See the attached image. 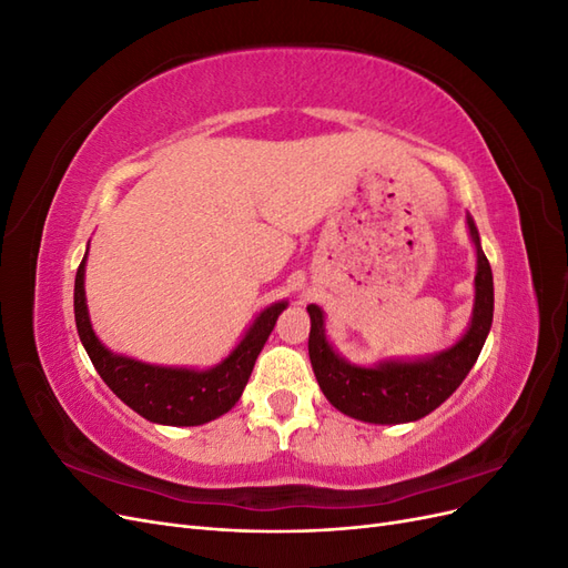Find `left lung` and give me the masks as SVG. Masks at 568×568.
Masks as SVG:
<instances>
[{
  "mask_svg": "<svg viewBox=\"0 0 568 568\" xmlns=\"http://www.w3.org/2000/svg\"><path fill=\"white\" fill-rule=\"evenodd\" d=\"M467 225L476 246V296L469 329L455 346L432 357L382 359L374 367L353 365L326 341L322 307L307 305L313 372L326 400L343 415L369 424L417 422L448 400L474 367L493 324V272L471 215H467Z\"/></svg>",
  "mask_w": 568,
  "mask_h": 568,
  "instance_id": "1",
  "label": "left lung"
}]
</instances>
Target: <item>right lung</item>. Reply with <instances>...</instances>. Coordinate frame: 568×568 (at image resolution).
<instances>
[{
	"mask_svg": "<svg viewBox=\"0 0 568 568\" xmlns=\"http://www.w3.org/2000/svg\"><path fill=\"white\" fill-rule=\"evenodd\" d=\"M84 263H88V253L75 274L73 305L78 336L104 384L136 415L153 424L199 426L230 412L242 398L255 359L277 324V317L288 305L286 301L267 305L253 320L239 346L211 369L146 365L140 359L111 353L97 338L88 313V298H84Z\"/></svg>",
	"mask_w": 568,
	"mask_h": 568,
	"instance_id": "right-lung-1",
	"label": "right lung"
}]
</instances>
